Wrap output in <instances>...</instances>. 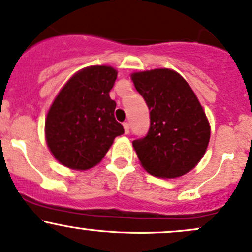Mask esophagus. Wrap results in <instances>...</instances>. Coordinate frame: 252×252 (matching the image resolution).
<instances>
[{
  "mask_svg": "<svg viewBox=\"0 0 252 252\" xmlns=\"http://www.w3.org/2000/svg\"><path fill=\"white\" fill-rule=\"evenodd\" d=\"M123 128H124V132H126V134H129V129H130V126H129L128 122H124Z\"/></svg>",
  "mask_w": 252,
  "mask_h": 252,
  "instance_id": "1",
  "label": "esophagus"
}]
</instances>
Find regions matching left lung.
<instances>
[{"label":"left lung","mask_w":252,"mask_h":252,"mask_svg":"<svg viewBox=\"0 0 252 252\" xmlns=\"http://www.w3.org/2000/svg\"><path fill=\"white\" fill-rule=\"evenodd\" d=\"M137 92L147 103L151 126L143 139L132 141L141 166L160 178H178L202 159L211 126L189 84L172 69L131 74Z\"/></svg>","instance_id":"obj_1"}]
</instances>
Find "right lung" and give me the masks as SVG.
Listing matches in <instances>:
<instances>
[{
	"label": "right lung",
	"instance_id": "1",
	"mask_svg": "<svg viewBox=\"0 0 252 252\" xmlns=\"http://www.w3.org/2000/svg\"><path fill=\"white\" fill-rule=\"evenodd\" d=\"M116 79L117 70L110 65L86 67L65 82L52 101L45 120V140L63 166L90 170L124 132L109 94Z\"/></svg>",
	"mask_w": 252,
	"mask_h": 252
}]
</instances>
